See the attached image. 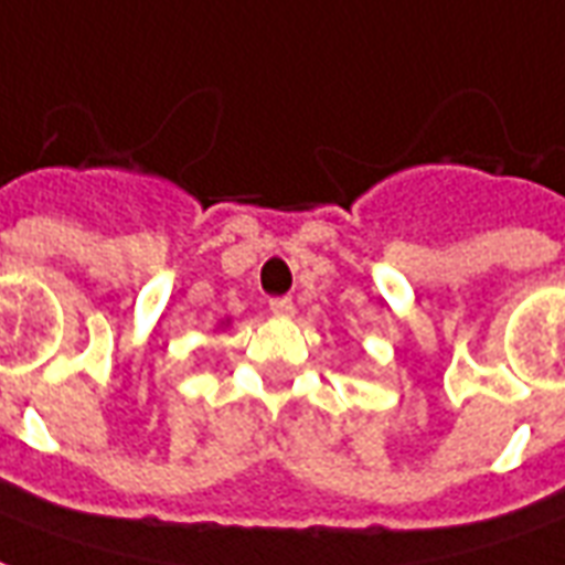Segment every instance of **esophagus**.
<instances>
[{"instance_id":"esophagus-1","label":"esophagus","mask_w":565,"mask_h":565,"mask_svg":"<svg viewBox=\"0 0 565 565\" xmlns=\"http://www.w3.org/2000/svg\"><path fill=\"white\" fill-rule=\"evenodd\" d=\"M270 312L279 316V319H288L295 312V303H291V298H274L270 300Z\"/></svg>"}]
</instances>
